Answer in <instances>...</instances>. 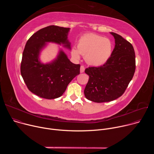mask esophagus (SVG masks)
Wrapping results in <instances>:
<instances>
[{
    "label": "esophagus",
    "mask_w": 154,
    "mask_h": 154,
    "mask_svg": "<svg viewBox=\"0 0 154 154\" xmlns=\"http://www.w3.org/2000/svg\"><path fill=\"white\" fill-rule=\"evenodd\" d=\"M80 71V73H83V72H84V71H85V67L83 66H81Z\"/></svg>",
    "instance_id": "esophagus-1"
}]
</instances>
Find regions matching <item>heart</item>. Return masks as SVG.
<instances>
[{
    "mask_svg": "<svg viewBox=\"0 0 154 154\" xmlns=\"http://www.w3.org/2000/svg\"><path fill=\"white\" fill-rule=\"evenodd\" d=\"M112 51L113 44L110 39L96 34L87 33L80 38L77 48L73 47L71 54L76 59H79L81 54L88 64L99 66L109 60Z\"/></svg>",
    "mask_w": 154,
    "mask_h": 154,
    "instance_id": "1",
    "label": "heart"
}]
</instances>
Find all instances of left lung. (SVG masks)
Returning a JSON list of instances; mask_svg holds the SVG:
<instances>
[{
	"mask_svg": "<svg viewBox=\"0 0 154 154\" xmlns=\"http://www.w3.org/2000/svg\"><path fill=\"white\" fill-rule=\"evenodd\" d=\"M115 41L109 60L99 67L85 71L89 75L84 94L87 99L100 103L115 100L121 96L132 79L135 71L134 47L121 35L110 32Z\"/></svg>",
	"mask_w": 154,
	"mask_h": 154,
	"instance_id": "1",
	"label": "left lung"
}]
</instances>
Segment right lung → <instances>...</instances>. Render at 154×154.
Returning a JSON list of instances; mask_svg holds the SVG:
<instances>
[{
  "label": "right lung",
  "mask_w": 154,
  "mask_h": 154,
  "mask_svg": "<svg viewBox=\"0 0 154 154\" xmlns=\"http://www.w3.org/2000/svg\"><path fill=\"white\" fill-rule=\"evenodd\" d=\"M70 28L50 26L35 33L27 41L22 58L20 73L28 89L36 96L47 99L63 95L68 84L80 74V64L72 63L60 49L57 57L43 63L39 56L48 43L63 45L71 50L68 39Z\"/></svg>",
  "instance_id": "1"
}]
</instances>
